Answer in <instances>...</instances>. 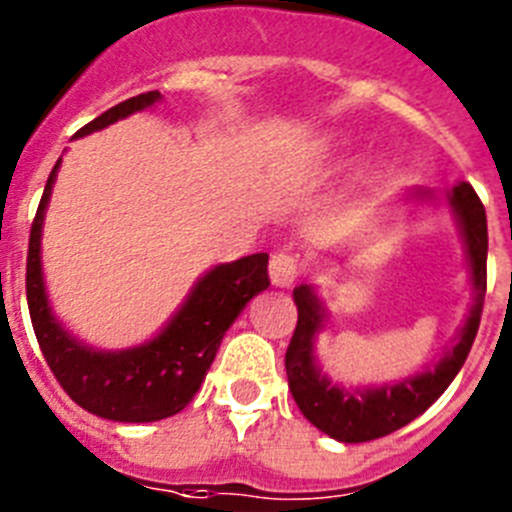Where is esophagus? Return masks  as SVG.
Wrapping results in <instances>:
<instances>
[{"mask_svg": "<svg viewBox=\"0 0 512 512\" xmlns=\"http://www.w3.org/2000/svg\"><path fill=\"white\" fill-rule=\"evenodd\" d=\"M269 277L274 287L289 289L300 277V264H297V256L287 251H279L271 256L269 261Z\"/></svg>", "mask_w": 512, "mask_h": 512, "instance_id": "1", "label": "esophagus"}]
</instances>
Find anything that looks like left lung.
Instances as JSON below:
<instances>
[{
	"instance_id": "8db88e82",
	"label": "left lung",
	"mask_w": 512,
	"mask_h": 512,
	"mask_svg": "<svg viewBox=\"0 0 512 512\" xmlns=\"http://www.w3.org/2000/svg\"><path fill=\"white\" fill-rule=\"evenodd\" d=\"M443 200L454 215L461 243H464L469 284H472V305H469L461 328L456 330L451 346L443 351L433 369L425 366L423 372H415L410 377L369 384V387H346V384L333 382L320 369L318 351H315L318 336L328 325V307L312 284H300L292 292L297 305V328L289 341L287 361H284L289 390H292L302 415L325 436L341 443H364L397 431L431 408L467 361L469 348L477 336L479 318H482V305H485L487 215L477 192L467 182L446 189ZM405 202L415 207H436L441 197H436L431 189L415 187L405 192Z\"/></svg>"
}]
</instances>
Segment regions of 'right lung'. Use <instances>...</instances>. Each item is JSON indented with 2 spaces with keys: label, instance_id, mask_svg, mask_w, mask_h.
<instances>
[{
  "label": "right lung",
  "instance_id": "1",
  "mask_svg": "<svg viewBox=\"0 0 512 512\" xmlns=\"http://www.w3.org/2000/svg\"><path fill=\"white\" fill-rule=\"evenodd\" d=\"M161 92H146L94 117L74 138L110 128L135 112L151 110ZM61 158L53 166L35 212L27 248V307L51 372L71 400L99 418L117 423H153L184 410L205 382L225 330L243 307L269 287V253H251L207 269L179 310L156 336L130 348H94L79 341L53 312L43 277V223Z\"/></svg>",
  "mask_w": 512,
  "mask_h": 512
}]
</instances>
